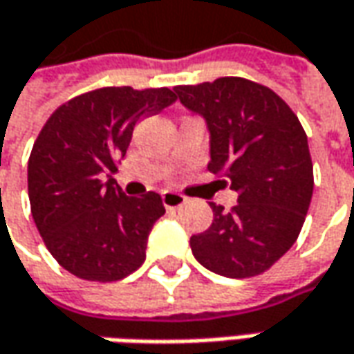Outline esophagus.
Wrapping results in <instances>:
<instances>
[{"instance_id": "1", "label": "esophagus", "mask_w": 354, "mask_h": 354, "mask_svg": "<svg viewBox=\"0 0 354 354\" xmlns=\"http://www.w3.org/2000/svg\"><path fill=\"white\" fill-rule=\"evenodd\" d=\"M161 201H163L165 209H179V207H183L185 203H187V197H183L181 193H175V191H165L161 195Z\"/></svg>"}]
</instances>
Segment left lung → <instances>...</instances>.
Masks as SVG:
<instances>
[{
  "label": "left lung",
  "mask_w": 354,
  "mask_h": 354,
  "mask_svg": "<svg viewBox=\"0 0 354 354\" xmlns=\"http://www.w3.org/2000/svg\"><path fill=\"white\" fill-rule=\"evenodd\" d=\"M177 98L207 120L209 171L238 193L211 203L212 225L191 236L193 256L225 278H252L278 262L297 240L313 195V163L304 126L264 84L240 76L175 86Z\"/></svg>",
  "instance_id": "8db88e82"
}]
</instances>
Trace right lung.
Masks as SVG:
<instances>
[{
	"label": "right lung",
	"mask_w": 354,
	"mask_h": 354,
	"mask_svg": "<svg viewBox=\"0 0 354 354\" xmlns=\"http://www.w3.org/2000/svg\"><path fill=\"white\" fill-rule=\"evenodd\" d=\"M175 100L169 88L90 90L59 106L39 131L27 167L31 214L53 258L76 278L118 281L143 264L165 207L153 191L126 197L110 173L138 120Z\"/></svg>",
	"instance_id": "obj_1"
}]
</instances>
